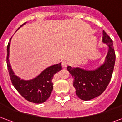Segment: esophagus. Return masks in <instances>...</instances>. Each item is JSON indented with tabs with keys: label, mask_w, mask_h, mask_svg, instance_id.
<instances>
[{
	"label": "esophagus",
	"mask_w": 122,
	"mask_h": 122,
	"mask_svg": "<svg viewBox=\"0 0 122 122\" xmlns=\"http://www.w3.org/2000/svg\"><path fill=\"white\" fill-rule=\"evenodd\" d=\"M62 66L63 67V68H65V67H66L67 66V65H68V63H67V61H64L62 62Z\"/></svg>",
	"instance_id": "34e87169"
}]
</instances>
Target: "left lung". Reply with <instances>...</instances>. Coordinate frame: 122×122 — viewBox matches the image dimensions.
<instances>
[{"mask_svg": "<svg viewBox=\"0 0 122 122\" xmlns=\"http://www.w3.org/2000/svg\"><path fill=\"white\" fill-rule=\"evenodd\" d=\"M103 44L108 46V53L105 62L97 69L87 70L80 67L67 66V70L73 78V86L80 99L89 101L99 96L104 92L111 80L115 64V51L113 42L102 30Z\"/></svg>", "mask_w": 122, "mask_h": 122, "instance_id": "8db88e82", "label": "left lung"}]
</instances>
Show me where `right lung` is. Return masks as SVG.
Wrapping results in <instances>:
<instances>
[{
  "label": "right lung",
  "instance_id": "right-lung-1",
  "mask_svg": "<svg viewBox=\"0 0 122 122\" xmlns=\"http://www.w3.org/2000/svg\"><path fill=\"white\" fill-rule=\"evenodd\" d=\"M25 23H26L20 26V27ZM11 39L12 38H10V42L7 46L6 62L12 84L20 95L29 101L37 104L45 102L50 97L53 90V84L52 79L54 74L62 69L61 63L53 65L46 68L33 79L28 80L21 79L20 77L15 74L10 63V46Z\"/></svg>",
  "mask_w": 122,
  "mask_h": 122
}]
</instances>
